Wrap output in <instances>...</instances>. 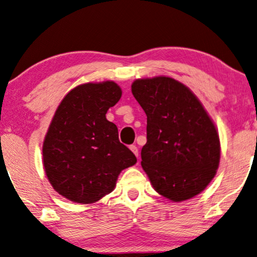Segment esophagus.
I'll return each instance as SVG.
<instances>
[{"label":"esophagus","mask_w":257,"mask_h":257,"mask_svg":"<svg viewBox=\"0 0 257 257\" xmlns=\"http://www.w3.org/2000/svg\"><path fill=\"white\" fill-rule=\"evenodd\" d=\"M129 148H131V151H132L133 153H134L135 157L138 158V157H139V149H138V147H136V146L133 145V146H131V147H129Z\"/></svg>","instance_id":"esophagus-1"}]
</instances>
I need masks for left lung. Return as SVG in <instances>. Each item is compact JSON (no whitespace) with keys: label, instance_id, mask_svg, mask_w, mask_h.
Returning <instances> with one entry per match:
<instances>
[{"label":"left lung","instance_id":"left-lung-1","mask_svg":"<svg viewBox=\"0 0 257 257\" xmlns=\"http://www.w3.org/2000/svg\"><path fill=\"white\" fill-rule=\"evenodd\" d=\"M132 92L147 115L141 166L154 190L173 201L199 194L220 159L218 133L203 104L170 77L136 79Z\"/></svg>","mask_w":257,"mask_h":257}]
</instances>
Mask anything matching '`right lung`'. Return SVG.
I'll list each match as a JSON object with an SVG mask.
<instances>
[{"label":"right lung","mask_w":257,"mask_h":257,"mask_svg":"<svg viewBox=\"0 0 257 257\" xmlns=\"http://www.w3.org/2000/svg\"><path fill=\"white\" fill-rule=\"evenodd\" d=\"M122 90L113 82L74 87L58 106L42 146L46 175L58 193L74 203L91 204L115 188L122 170L136 157L118 140L105 113Z\"/></svg>","instance_id":"add662e5"}]
</instances>
